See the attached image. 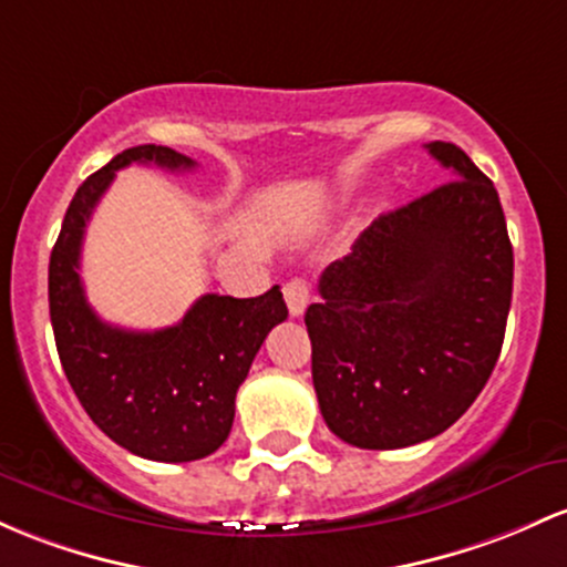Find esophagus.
Instances as JSON below:
<instances>
[{
	"instance_id": "obj_1",
	"label": "esophagus",
	"mask_w": 567,
	"mask_h": 567,
	"mask_svg": "<svg viewBox=\"0 0 567 567\" xmlns=\"http://www.w3.org/2000/svg\"><path fill=\"white\" fill-rule=\"evenodd\" d=\"M309 298H312V290H309V285L303 279H290L285 285V301H288V309L293 317H301L307 312Z\"/></svg>"
}]
</instances>
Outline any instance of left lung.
I'll use <instances>...</instances> for the list:
<instances>
[{
	"mask_svg": "<svg viewBox=\"0 0 567 567\" xmlns=\"http://www.w3.org/2000/svg\"><path fill=\"white\" fill-rule=\"evenodd\" d=\"M425 147L455 179L379 215L303 317L322 420L360 450L455 425L506 336L514 250L493 179L452 142Z\"/></svg>",
	"mask_w": 567,
	"mask_h": 567,
	"instance_id": "obj_1",
	"label": "left lung"
}]
</instances>
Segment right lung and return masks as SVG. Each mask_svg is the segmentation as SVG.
Here are the masks:
<instances>
[{"label": "right lung", "mask_w": 567, "mask_h": 567, "mask_svg": "<svg viewBox=\"0 0 567 567\" xmlns=\"http://www.w3.org/2000/svg\"><path fill=\"white\" fill-rule=\"evenodd\" d=\"M128 164L185 172L196 161L161 145L128 147L80 185L48 269L55 350L99 431L140 457L190 463L213 455L228 439L236 390L288 307L274 285L258 298L202 296L177 326L161 331L104 322L85 301L80 250L93 207Z\"/></svg>", "instance_id": "add662e5"}]
</instances>
